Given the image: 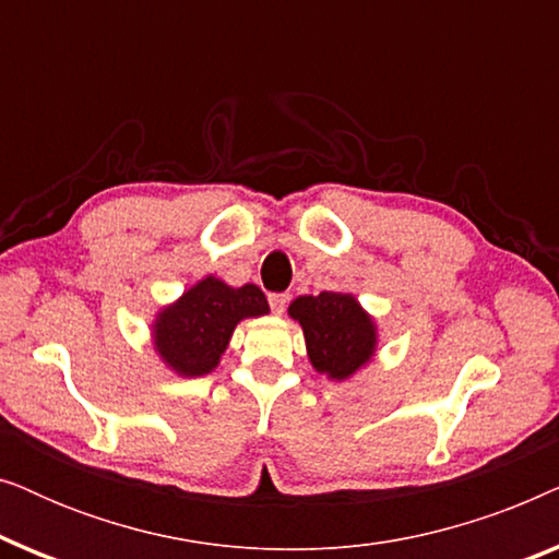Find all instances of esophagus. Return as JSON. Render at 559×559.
Returning a JSON list of instances; mask_svg holds the SVG:
<instances>
[{"mask_svg":"<svg viewBox=\"0 0 559 559\" xmlns=\"http://www.w3.org/2000/svg\"><path fill=\"white\" fill-rule=\"evenodd\" d=\"M287 302H289V295H285V293L270 295V308H272L274 316H282V312L287 310Z\"/></svg>","mask_w":559,"mask_h":559,"instance_id":"1","label":"esophagus"}]
</instances>
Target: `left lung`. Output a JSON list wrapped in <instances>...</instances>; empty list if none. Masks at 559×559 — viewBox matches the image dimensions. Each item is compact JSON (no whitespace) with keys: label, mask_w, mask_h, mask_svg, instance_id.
<instances>
[{"label":"left lung","mask_w":559,"mask_h":559,"mask_svg":"<svg viewBox=\"0 0 559 559\" xmlns=\"http://www.w3.org/2000/svg\"><path fill=\"white\" fill-rule=\"evenodd\" d=\"M287 312L302 328L312 369L331 381L350 379L377 354V320L350 293L300 295Z\"/></svg>","instance_id":"1"}]
</instances>
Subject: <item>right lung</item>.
Wrapping results in <instances>:
<instances>
[{
  "instance_id": "add662e5",
  "label": "right lung",
  "mask_w": 559,
  "mask_h": 559,
  "mask_svg": "<svg viewBox=\"0 0 559 559\" xmlns=\"http://www.w3.org/2000/svg\"><path fill=\"white\" fill-rule=\"evenodd\" d=\"M266 312L270 305L257 285L231 287L209 274L159 308L152 320V346L178 377H205L221 364L236 325Z\"/></svg>"
}]
</instances>
